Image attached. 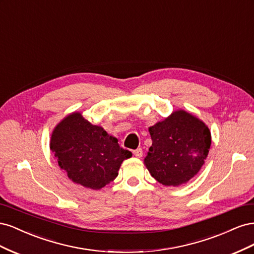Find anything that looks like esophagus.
I'll use <instances>...</instances> for the list:
<instances>
[{
    "label": "esophagus",
    "instance_id": "obj_1",
    "mask_svg": "<svg viewBox=\"0 0 254 254\" xmlns=\"http://www.w3.org/2000/svg\"><path fill=\"white\" fill-rule=\"evenodd\" d=\"M133 155H134L136 158H142V156H143V150H142V148H137V149L133 150Z\"/></svg>",
    "mask_w": 254,
    "mask_h": 254
}]
</instances>
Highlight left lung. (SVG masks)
Listing matches in <instances>:
<instances>
[{"mask_svg": "<svg viewBox=\"0 0 254 254\" xmlns=\"http://www.w3.org/2000/svg\"><path fill=\"white\" fill-rule=\"evenodd\" d=\"M148 131L152 144L144 164L159 183L179 187L201 170L212 141L209 127L200 119L179 109Z\"/></svg>", "mask_w": 254, "mask_h": 254, "instance_id": "8db88e82", "label": "left lung"}]
</instances>
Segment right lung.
Listing matches in <instances>:
<instances>
[{
  "label": "right lung",
  "instance_id": "obj_1",
  "mask_svg": "<svg viewBox=\"0 0 254 254\" xmlns=\"http://www.w3.org/2000/svg\"><path fill=\"white\" fill-rule=\"evenodd\" d=\"M50 148L68 179L83 188L101 190L117 178L123 161L131 151L118 139L93 125L80 112H72L54 128Z\"/></svg>",
  "mask_w": 254,
  "mask_h": 254
}]
</instances>
